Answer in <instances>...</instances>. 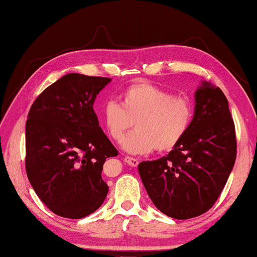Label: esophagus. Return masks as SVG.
I'll use <instances>...</instances> for the list:
<instances>
[{"mask_svg":"<svg viewBox=\"0 0 257 257\" xmlns=\"http://www.w3.org/2000/svg\"><path fill=\"white\" fill-rule=\"evenodd\" d=\"M124 162L129 166L132 167H137L138 164H140V161H138V159L135 158H132V157H124Z\"/></svg>","mask_w":257,"mask_h":257,"instance_id":"esophagus-1","label":"esophagus"}]
</instances>
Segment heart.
<instances>
[{"mask_svg": "<svg viewBox=\"0 0 257 257\" xmlns=\"http://www.w3.org/2000/svg\"><path fill=\"white\" fill-rule=\"evenodd\" d=\"M193 104L187 97L150 83H136L120 95V104L109 100L104 105L101 119L108 135L121 142L122 149L132 154H149L154 150L170 151L181 143L193 120Z\"/></svg>", "mask_w": 257, "mask_h": 257, "instance_id": "obj_1", "label": "heart"}]
</instances>
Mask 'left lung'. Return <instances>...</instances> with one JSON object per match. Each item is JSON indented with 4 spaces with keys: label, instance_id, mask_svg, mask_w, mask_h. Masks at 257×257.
<instances>
[{
    "label": "left lung",
    "instance_id": "obj_1",
    "mask_svg": "<svg viewBox=\"0 0 257 257\" xmlns=\"http://www.w3.org/2000/svg\"><path fill=\"white\" fill-rule=\"evenodd\" d=\"M194 100L192 124L181 143L166 157L138 165L154 206L176 219L197 217L213 207L237 157L234 123L223 91L202 81Z\"/></svg>",
    "mask_w": 257,
    "mask_h": 257
}]
</instances>
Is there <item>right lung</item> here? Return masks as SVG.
<instances>
[{"label":"right lung","instance_id":"1","mask_svg":"<svg viewBox=\"0 0 257 257\" xmlns=\"http://www.w3.org/2000/svg\"><path fill=\"white\" fill-rule=\"evenodd\" d=\"M111 81L70 73L49 85L28 112V181L58 216H88L107 195L103 165L117 156V150L99 127L93 103Z\"/></svg>","mask_w":257,"mask_h":257}]
</instances>
